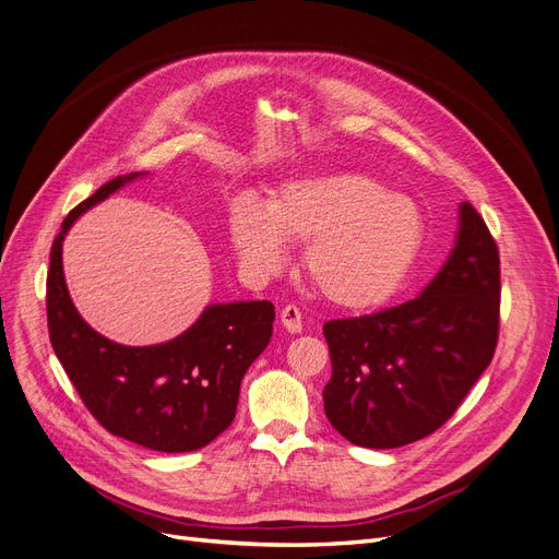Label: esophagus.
I'll use <instances>...</instances> for the list:
<instances>
[{"mask_svg":"<svg viewBox=\"0 0 559 559\" xmlns=\"http://www.w3.org/2000/svg\"><path fill=\"white\" fill-rule=\"evenodd\" d=\"M281 324L289 331V333H301L304 329V322H301V310L295 306V304H287L281 314H278Z\"/></svg>","mask_w":559,"mask_h":559,"instance_id":"1","label":"esophagus"}]
</instances>
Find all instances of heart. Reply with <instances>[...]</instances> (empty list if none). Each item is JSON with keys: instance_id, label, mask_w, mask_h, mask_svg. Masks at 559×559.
<instances>
[{"instance_id": "b5f03b06", "label": "heart", "mask_w": 559, "mask_h": 559, "mask_svg": "<svg viewBox=\"0 0 559 559\" xmlns=\"http://www.w3.org/2000/svg\"><path fill=\"white\" fill-rule=\"evenodd\" d=\"M233 251L255 281L276 276L285 245H306L304 270L337 308L368 310L404 285L425 239L420 207L362 174L285 182L264 212L237 203L228 214Z\"/></svg>"}]
</instances>
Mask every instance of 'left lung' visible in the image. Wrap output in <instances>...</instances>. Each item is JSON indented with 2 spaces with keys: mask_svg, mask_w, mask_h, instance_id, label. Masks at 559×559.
Wrapping results in <instances>:
<instances>
[{
  "mask_svg": "<svg viewBox=\"0 0 559 559\" xmlns=\"http://www.w3.org/2000/svg\"><path fill=\"white\" fill-rule=\"evenodd\" d=\"M500 329V255L471 203L443 270L423 295L324 324L329 423L360 448H402L445 425L489 368Z\"/></svg>",
  "mask_w": 559,
  "mask_h": 559,
  "instance_id": "8db88e82",
  "label": "left lung"
}]
</instances>
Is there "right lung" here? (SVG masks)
Wrapping results in <instances>:
<instances>
[{
    "label": "right lung",
    "instance_id": "1",
    "mask_svg": "<svg viewBox=\"0 0 559 559\" xmlns=\"http://www.w3.org/2000/svg\"><path fill=\"white\" fill-rule=\"evenodd\" d=\"M141 174L118 176L61 224L47 272V329L57 358L84 406L109 433L157 452L205 448L235 418L239 383L270 345L272 301L214 304L185 333L128 347L91 329L72 304L61 249L78 216Z\"/></svg>",
    "mask_w": 559,
    "mask_h": 559
}]
</instances>
